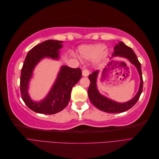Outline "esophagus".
<instances>
[{
    "instance_id": "esophagus-1",
    "label": "esophagus",
    "mask_w": 159,
    "mask_h": 159,
    "mask_svg": "<svg viewBox=\"0 0 159 159\" xmlns=\"http://www.w3.org/2000/svg\"><path fill=\"white\" fill-rule=\"evenodd\" d=\"M89 71L88 70L85 69V70H84L82 71V75H83V76L87 77V76L89 75Z\"/></svg>"
}]
</instances>
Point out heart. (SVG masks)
I'll use <instances>...</instances> for the list:
<instances>
[{
    "label": "heart",
    "mask_w": 159,
    "mask_h": 159,
    "mask_svg": "<svg viewBox=\"0 0 159 159\" xmlns=\"http://www.w3.org/2000/svg\"><path fill=\"white\" fill-rule=\"evenodd\" d=\"M78 52L81 58L88 60L97 58L98 62L104 60L109 55V50L102 44L81 46Z\"/></svg>",
    "instance_id": "heart-1"
}]
</instances>
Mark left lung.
Here are the masks:
<instances>
[{
    "label": "left lung",
    "mask_w": 159,
    "mask_h": 159,
    "mask_svg": "<svg viewBox=\"0 0 159 159\" xmlns=\"http://www.w3.org/2000/svg\"><path fill=\"white\" fill-rule=\"evenodd\" d=\"M120 57L127 59L131 63L136 67L139 74L140 75V85L138 92L131 100L125 103H119L110 99L99 93L97 86V79L99 71H95L89 75L90 85L88 89V96L90 102L99 109L107 113H122L131 109L139 100L143 91V81L141 71V65L139 61L136 54L131 48L124 44L123 42H119L114 47V52L111 57Z\"/></svg>",
    "instance_id": "left-lung-1"
}]
</instances>
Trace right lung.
<instances>
[{"label":"right lung","mask_w":159,"mask_h":159,"mask_svg":"<svg viewBox=\"0 0 159 159\" xmlns=\"http://www.w3.org/2000/svg\"><path fill=\"white\" fill-rule=\"evenodd\" d=\"M62 41L48 40L32 48L26 55L21 70L20 92L24 102L31 110L38 113L52 115L61 111L70 99L72 88L81 78L80 68H71L62 66L50 91L40 102H34L28 93L29 82L36 66L45 57L57 60L60 50L63 47Z\"/></svg>","instance_id":"add662e5"}]
</instances>
